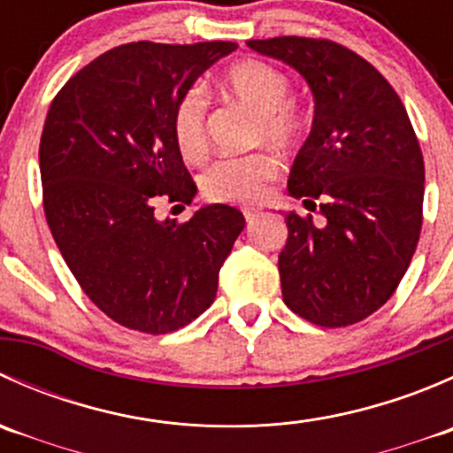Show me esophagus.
Segmentation results:
<instances>
[{"instance_id": "1", "label": "esophagus", "mask_w": 453, "mask_h": 453, "mask_svg": "<svg viewBox=\"0 0 453 453\" xmlns=\"http://www.w3.org/2000/svg\"><path fill=\"white\" fill-rule=\"evenodd\" d=\"M243 217H245V221H248V223H254L256 219L260 217V210H256V208H245V210H243Z\"/></svg>"}]
</instances>
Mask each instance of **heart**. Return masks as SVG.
<instances>
[{"label": "heart", "instance_id": "b5f03b06", "mask_svg": "<svg viewBox=\"0 0 453 453\" xmlns=\"http://www.w3.org/2000/svg\"><path fill=\"white\" fill-rule=\"evenodd\" d=\"M221 89L256 113L254 138L278 149H291L307 134V116L289 100L291 81L272 63L248 58L223 74ZM177 150L188 162H197L208 150L205 135V96L199 89L186 91L175 104L171 120ZM278 164L269 153L223 157L201 175V190L208 199L223 203H252L267 193Z\"/></svg>", "mask_w": 453, "mask_h": 453}]
</instances>
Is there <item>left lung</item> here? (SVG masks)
Wrapping results in <instances>:
<instances>
[{
    "label": "left lung",
    "instance_id": "8db88e82",
    "mask_svg": "<svg viewBox=\"0 0 453 453\" xmlns=\"http://www.w3.org/2000/svg\"><path fill=\"white\" fill-rule=\"evenodd\" d=\"M248 45L298 70L315 100L287 188L313 212L318 199L322 219L285 214L282 300L318 326L362 322L395 294L421 236L425 164L412 122L392 85L335 41Z\"/></svg>",
    "mask_w": 453,
    "mask_h": 453
}]
</instances>
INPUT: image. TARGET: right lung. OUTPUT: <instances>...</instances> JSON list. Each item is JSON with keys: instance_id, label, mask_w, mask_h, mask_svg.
<instances>
[{"instance_id": "1", "label": "right lung", "mask_w": 453, "mask_h": 453, "mask_svg": "<svg viewBox=\"0 0 453 453\" xmlns=\"http://www.w3.org/2000/svg\"><path fill=\"white\" fill-rule=\"evenodd\" d=\"M232 41H134L76 72L54 96L39 144L43 212L87 298L113 322L177 331L214 303L219 269L245 227L226 203L157 221L159 201L197 186L173 140L175 104Z\"/></svg>"}]
</instances>
